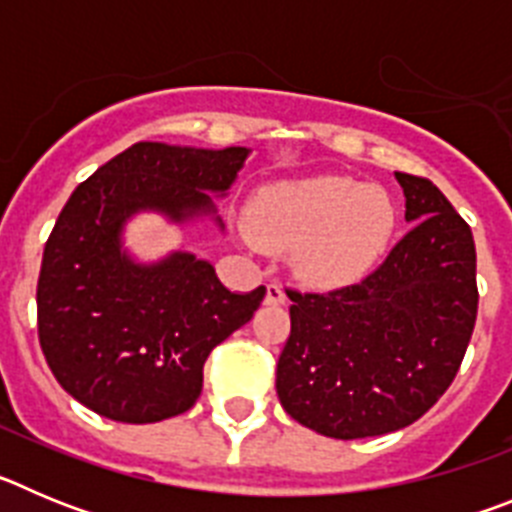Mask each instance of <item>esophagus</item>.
<instances>
[{"label": "esophagus", "mask_w": 512, "mask_h": 512, "mask_svg": "<svg viewBox=\"0 0 512 512\" xmlns=\"http://www.w3.org/2000/svg\"><path fill=\"white\" fill-rule=\"evenodd\" d=\"M284 302H287V292H284L282 284H266V305H284Z\"/></svg>", "instance_id": "obj_1"}]
</instances>
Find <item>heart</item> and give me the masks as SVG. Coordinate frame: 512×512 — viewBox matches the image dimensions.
Segmentation results:
<instances>
[{"label":"heart","mask_w":512,"mask_h":512,"mask_svg":"<svg viewBox=\"0 0 512 512\" xmlns=\"http://www.w3.org/2000/svg\"><path fill=\"white\" fill-rule=\"evenodd\" d=\"M397 205L379 184L351 176H307L259 187L246 207V238L289 251L297 277L338 287L372 269L392 241Z\"/></svg>","instance_id":"heart-1"}]
</instances>
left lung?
I'll return each mask as SVG.
<instances>
[{"instance_id": "8db88e82", "label": "left lung", "mask_w": 512, "mask_h": 512, "mask_svg": "<svg viewBox=\"0 0 512 512\" xmlns=\"http://www.w3.org/2000/svg\"><path fill=\"white\" fill-rule=\"evenodd\" d=\"M415 223L387 261L328 295L287 292L292 330L277 364L287 415L328 438L400 431L459 372L477 320L469 225L428 179L395 171Z\"/></svg>"}]
</instances>
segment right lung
<instances>
[{"label":"right lung","instance_id":"1","mask_svg":"<svg viewBox=\"0 0 512 512\" xmlns=\"http://www.w3.org/2000/svg\"><path fill=\"white\" fill-rule=\"evenodd\" d=\"M248 153L140 140L74 189L43 251L38 336L84 408L138 425L187 413L212 348L259 310L264 287L230 292L207 259L140 261L125 246L128 223L146 212L225 230L215 197H228Z\"/></svg>","mask_w":512,"mask_h":512}]
</instances>
